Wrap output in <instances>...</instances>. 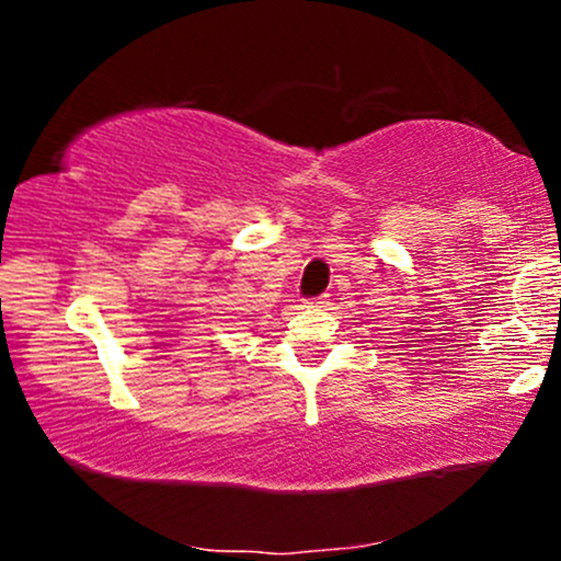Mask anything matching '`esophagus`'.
<instances>
[{
	"instance_id": "34e87169",
	"label": "esophagus",
	"mask_w": 561,
	"mask_h": 561,
	"mask_svg": "<svg viewBox=\"0 0 561 561\" xmlns=\"http://www.w3.org/2000/svg\"><path fill=\"white\" fill-rule=\"evenodd\" d=\"M311 302H327V295H319V298H313Z\"/></svg>"
}]
</instances>
